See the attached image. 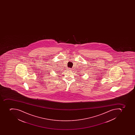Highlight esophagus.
Segmentation results:
<instances>
[{"label": "esophagus", "instance_id": "esophagus-1", "mask_svg": "<svg viewBox=\"0 0 135 135\" xmlns=\"http://www.w3.org/2000/svg\"><path fill=\"white\" fill-rule=\"evenodd\" d=\"M72 70V69H71V68H69V70Z\"/></svg>", "mask_w": 135, "mask_h": 135}]
</instances>
